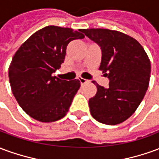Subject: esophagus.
Segmentation results:
<instances>
[{
  "mask_svg": "<svg viewBox=\"0 0 159 159\" xmlns=\"http://www.w3.org/2000/svg\"><path fill=\"white\" fill-rule=\"evenodd\" d=\"M78 80L80 81V83H81V84H85V83H89V81L88 79H85V78H83V77H79L78 78Z\"/></svg>",
  "mask_w": 159,
  "mask_h": 159,
  "instance_id": "obj_1",
  "label": "esophagus"
}]
</instances>
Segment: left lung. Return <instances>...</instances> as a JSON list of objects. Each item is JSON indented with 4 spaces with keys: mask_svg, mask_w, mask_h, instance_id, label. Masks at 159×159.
I'll return each mask as SVG.
<instances>
[{
    "mask_svg": "<svg viewBox=\"0 0 159 159\" xmlns=\"http://www.w3.org/2000/svg\"><path fill=\"white\" fill-rule=\"evenodd\" d=\"M83 33L101 50L100 70L106 72L109 87H97L89 100L90 112L100 123L115 125L135 111L149 85L151 63L136 40L107 29H87Z\"/></svg>",
    "mask_w": 159,
    "mask_h": 159,
    "instance_id": "8db88e82",
    "label": "left lung"
}]
</instances>
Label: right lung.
<instances>
[{
  "label": "right lung",
  "instance_id": "1",
  "mask_svg": "<svg viewBox=\"0 0 159 159\" xmlns=\"http://www.w3.org/2000/svg\"><path fill=\"white\" fill-rule=\"evenodd\" d=\"M83 30L49 25L23 43L12 58L8 76L12 92L34 119L50 123L66 116L80 88L79 80L52 76L65 61L70 42L85 37Z\"/></svg>",
  "mask_w": 159,
  "mask_h": 159
}]
</instances>
